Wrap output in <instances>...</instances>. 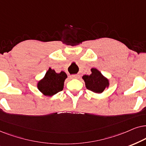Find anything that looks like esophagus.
<instances>
[{"label": "esophagus", "mask_w": 146, "mask_h": 146, "mask_svg": "<svg viewBox=\"0 0 146 146\" xmlns=\"http://www.w3.org/2000/svg\"><path fill=\"white\" fill-rule=\"evenodd\" d=\"M71 79H79V75H72L70 76Z\"/></svg>", "instance_id": "obj_1"}]
</instances>
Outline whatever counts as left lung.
I'll list each match as a JSON object with an SVG mask.
<instances>
[{
    "instance_id": "8db88e82",
    "label": "left lung",
    "mask_w": 146,
    "mask_h": 146,
    "mask_svg": "<svg viewBox=\"0 0 146 146\" xmlns=\"http://www.w3.org/2000/svg\"><path fill=\"white\" fill-rule=\"evenodd\" d=\"M91 74L85 75L82 78L85 81L87 89L96 93H102L105 89L109 87V80L96 68L91 69Z\"/></svg>"
}]
</instances>
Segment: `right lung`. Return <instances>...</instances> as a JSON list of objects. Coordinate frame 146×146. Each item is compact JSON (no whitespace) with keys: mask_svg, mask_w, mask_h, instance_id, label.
I'll use <instances>...</instances> for the list:
<instances>
[{"mask_svg":"<svg viewBox=\"0 0 146 146\" xmlns=\"http://www.w3.org/2000/svg\"><path fill=\"white\" fill-rule=\"evenodd\" d=\"M67 75L64 71L57 73L50 68L45 75L37 83L38 89L46 96H52L63 90L64 82Z\"/></svg>","mask_w":146,"mask_h":146,"instance_id":"1","label":"right lung"}]
</instances>
